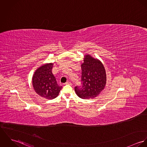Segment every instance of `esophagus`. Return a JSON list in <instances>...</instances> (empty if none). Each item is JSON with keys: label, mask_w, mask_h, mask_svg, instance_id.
<instances>
[{"label": "esophagus", "mask_w": 147, "mask_h": 147, "mask_svg": "<svg viewBox=\"0 0 147 147\" xmlns=\"http://www.w3.org/2000/svg\"><path fill=\"white\" fill-rule=\"evenodd\" d=\"M65 85H71L72 83H71V82H66L65 83Z\"/></svg>", "instance_id": "esophagus-1"}]
</instances>
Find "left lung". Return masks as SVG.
<instances>
[{
    "label": "left lung",
    "instance_id": "obj_1",
    "mask_svg": "<svg viewBox=\"0 0 147 147\" xmlns=\"http://www.w3.org/2000/svg\"><path fill=\"white\" fill-rule=\"evenodd\" d=\"M82 64V86H75V91L81 98L96 97L104 90L106 83V74L103 64L90 55L84 56Z\"/></svg>",
    "mask_w": 147,
    "mask_h": 147
}]
</instances>
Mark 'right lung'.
Masks as SVG:
<instances>
[{
    "label": "right lung",
    "mask_w": 147,
    "mask_h": 147,
    "mask_svg": "<svg viewBox=\"0 0 147 147\" xmlns=\"http://www.w3.org/2000/svg\"><path fill=\"white\" fill-rule=\"evenodd\" d=\"M53 63H46L35 71L32 83L35 92L41 97L48 100L56 98L62 86H59L52 73Z\"/></svg>",
    "instance_id": "add662e5"
}]
</instances>
